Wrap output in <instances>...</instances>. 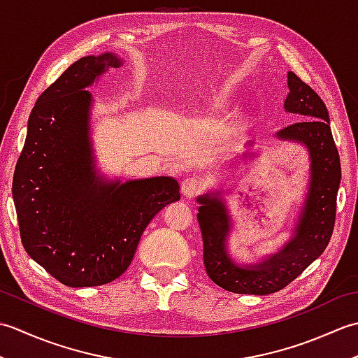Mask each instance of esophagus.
Returning a JSON list of instances; mask_svg holds the SVG:
<instances>
[{
	"label": "esophagus",
	"mask_w": 358,
	"mask_h": 358,
	"mask_svg": "<svg viewBox=\"0 0 358 358\" xmlns=\"http://www.w3.org/2000/svg\"><path fill=\"white\" fill-rule=\"evenodd\" d=\"M203 191V183L196 178H185L181 181V194L185 196H195Z\"/></svg>",
	"instance_id": "esophagus-1"
}]
</instances>
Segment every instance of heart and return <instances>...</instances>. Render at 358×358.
<instances>
[{
  "mask_svg": "<svg viewBox=\"0 0 358 358\" xmlns=\"http://www.w3.org/2000/svg\"><path fill=\"white\" fill-rule=\"evenodd\" d=\"M218 108H223V101L222 100H218V101H215L214 104H212V109H218Z\"/></svg>",
  "mask_w": 358,
  "mask_h": 358,
  "instance_id": "1",
  "label": "heart"
}]
</instances>
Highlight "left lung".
<instances>
[{
  "label": "left lung",
  "instance_id": "obj_1",
  "mask_svg": "<svg viewBox=\"0 0 358 358\" xmlns=\"http://www.w3.org/2000/svg\"><path fill=\"white\" fill-rule=\"evenodd\" d=\"M287 87L285 109L303 120L283 127L277 136L305 144L310 158L309 191L292 240L260 263H235L226 250L231 220L224 203L215 194L196 199L201 204L196 218L203 235L204 268L215 285L229 292L268 295L286 287L323 254L336 224L341 167L328 109L294 72H287Z\"/></svg>",
  "mask_w": 358,
  "mask_h": 358
}]
</instances>
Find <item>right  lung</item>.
<instances>
[{
    "mask_svg": "<svg viewBox=\"0 0 358 358\" xmlns=\"http://www.w3.org/2000/svg\"><path fill=\"white\" fill-rule=\"evenodd\" d=\"M113 53L83 57L44 90L29 117L12 195L22 246L71 287L110 283L135 255L141 234L166 204L180 200L172 177L104 181L94 171L92 95L85 90Z\"/></svg>",
    "mask_w": 358,
    "mask_h": 358,
    "instance_id": "add662e5",
    "label": "right lung"
}]
</instances>
